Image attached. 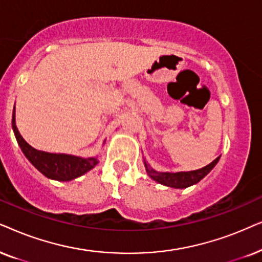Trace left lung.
Returning a JSON list of instances; mask_svg holds the SVG:
<instances>
[{
	"label": "left lung",
	"instance_id": "8db88e82",
	"mask_svg": "<svg viewBox=\"0 0 262 262\" xmlns=\"http://www.w3.org/2000/svg\"><path fill=\"white\" fill-rule=\"evenodd\" d=\"M219 158H221V157L215 158L213 162L210 163L206 166L201 167V169L194 170V171H187V172L186 171H181V172L157 171V170L151 167V165H149L145 159H144V165H145L147 175L151 177L153 181H156V182H158L159 184H163V186H166V187L176 188V189H184V188H188L193 186V184H196L198 182H200V181L215 166V164L219 162Z\"/></svg>",
	"mask_w": 262,
	"mask_h": 262
}]
</instances>
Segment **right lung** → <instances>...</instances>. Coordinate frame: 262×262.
<instances>
[{"instance_id": "1", "label": "right lung", "mask_w": 262, "mask_h": 262, "mask_svg": "<svg viewBox=\"0 0 262 262\" xmlns=\"http://www.w3.org/2000/svg\"><path fill=\"white\" fill-rule=\"evenodd\" d=\"M12 127L14 135L19 144L20 148L29 162L36 167L40 173L50 180L67 182L85 175L91 169H93L99 163L98 157H82L64 155V153H49L33 148L24 140L21 134L19 133L15 123V105L13 110Z\"/></svg>"}]
</instances>
